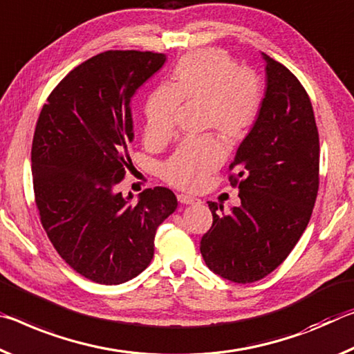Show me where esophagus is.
<instances>
[{
  "instance_id": "1",
  "label": "esophagus",
  "mask_w": 354,
  "mask_h": 354,
  "mask_svg": "<svg viewBox=\"0 0 354 354\" xmlns=\"http://www.w3.org/2000/svg\"><path fill=\"white\" fill-rule=\"evenodd\" d=\"M177 199L180 204H187V205H191V204H199L201 199L194 198V196H188V194H177Z\"/></svg>"
}]
</instances>
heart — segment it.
<instances>
[{
  "label": "heart",
  "mask_w": 354,
  "mask_h": 354,
  "mask_svg": "<svg viewBox=\"0 0 354 354\" xmlns=\"http://www.w3.org/2000/svg\"><path fill=\"white\" fill-rule=\"evenodd\" d=\"M180 102L204 105V129H215L225 142L236 144L256 124L262 109L263 88L252 72L239 68L221 50L207 48L183 56L171 72L167 89L147 98L146 136L163 142L174 135V113ZM224 160L215 136L188 139L180 144L161 174L182 189H198Z\"/></svg>",
  "instance_id": "b5f03b06"
}]
</instances>
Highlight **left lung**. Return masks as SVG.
I'll list each match as a JSON object with an SVG mask.
<instances>
[{
    "mask_svg": "<svg viewBox=\"0 0 354 354\" xmlns=\"http://www.w3.org/2000/svg\"><path fill=\"white\" fill-rule=\"evenodd\" d=\"M262 59V109L230 165L241 205L208 202L213 224L201 240L208 268L236 283L260 281L287 259L318 191L320 142L308 92L281 62L265 53Z\"/></svg>",
    "mask_w": 354,
    "mask_h": 354,
    "instance_id": "left-lung-1",
    "label": "left lung"
}]
</instances>
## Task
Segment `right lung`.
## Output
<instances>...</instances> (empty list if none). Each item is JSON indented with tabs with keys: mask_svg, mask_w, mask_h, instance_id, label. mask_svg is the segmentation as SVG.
<instances>
[{
	"mask_svg": "<svg viewBox=\"0 0 354 354\" xmlns=\"http://www.w3.org/2000/svg\"><path fill=\"white\" fill-rule=\"evenodd\" d=\"M152 51H105L64 78L40 111L31 167L40 223L64 262L119 286L153 259L158 225L177 208L169 188L118 189L135 138L131 98L165 66Z\"/></svg>",
	"mask_w": 354,
	"mask_h": 354,
	"instance_id": "right-lung-1",
	"label": "right lung"
}]
</instances>
